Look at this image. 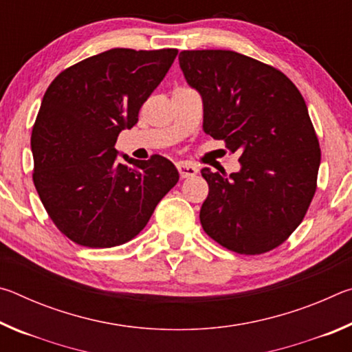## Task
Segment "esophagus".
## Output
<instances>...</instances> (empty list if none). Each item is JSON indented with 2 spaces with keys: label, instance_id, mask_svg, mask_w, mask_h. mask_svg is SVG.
Here are the masks:
<instances>
[{
  "label": "esophagus",
  "instance_id": "34e87169",
  "mask_svg": "<svg viewBox=\"0 0 352 352\" xmlns=\"http://www.w3.org/2000/svg\"><path fill=\"white\" fill-rule=\"evenodd\" d=\"M177 169H178V174H180L182 178H190V177H194L199 172L197 166L188 164V163H178L177 164Z\"/></svg>",
  "mask_w": 352,
  "mask_h": 352
}]
</instances>
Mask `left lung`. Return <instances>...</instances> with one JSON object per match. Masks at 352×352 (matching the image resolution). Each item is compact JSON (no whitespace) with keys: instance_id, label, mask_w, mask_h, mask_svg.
Listing matches in <instances>:
<instances>
[{"instance_id":"1","label":"left lung","mask_w":352,"mask_h":352,"mask_svg":"<svg viewBox=\"0 0 352 352\" xmlns=\"http://www.w3.org/2000/svg\"><path fill=\"white\" fill-rule=\"evenodd\" d=\"M184 79L204 99V130L239 152L230 177L201 169L205 233L241 254L287 239L317 190L320 144L305 99L281 71L234 51H182Z\"/></svg>"}]
</instances>
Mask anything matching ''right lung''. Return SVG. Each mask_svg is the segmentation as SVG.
<instances>
[{"instance_id": "obj_1", "label": "right lung", "mask_w": 352, "mask_h": 352, "mask_svg": "<svg viewBox=\"0 0 352 352\" xmlns=\"http://www.w3.org/2000/svg\"><path fill=\"white\" fill-rule=\"evenodd\" d=\"M177 50L115 47L62 71L41 100L31 148L32 180L62 233L90 248L126 243L178 182L168 158L118 162V135L138 122Z\"/></svg>"}]
</instances>
